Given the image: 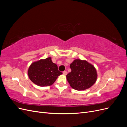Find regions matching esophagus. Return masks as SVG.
Returning <instances> with one entry per match:
<instances>
[{
  "label": "esophagus",
  "instance_id": "esophagus-1",
  "mask_svg": "<svg viewBox=\"0 0 127 127\" xmlns=\"http://www.w3.org/2000/svg\"><path fill=\"white\" fill-rule=\"evenodd\" d=\"M63 74H64V75H66L67 74V72L66 71H63Z\"/></svg>",
  "mask_w": 127,
  "mask_h": 127
}]
</instances>
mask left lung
I'll use <instances>...</instances> for the list:
<instances>
[{
    "label": "left lung",
    "instance_id": "left-lung-1",
    "mask_svg": "<svg viewBox=\"0 0 127 127\" xmlns=\"http://www.w3.org/2000/svg\"><path fill=\"white\" fill-rule=\"evenodd\" d=\"M70 72L66 76L70 86L77 91H83L93 86L97 79L96 70L86 60L76 59L70 64Z\"/></svg>",
    "mask_w": 127,
    "mask_h": 127
}]
</instances>
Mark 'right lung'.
<instances>
[{
	"label": "right lung",
	"mask_w": 127,
	"mask_h": 127,
	"mask_svg": "<svg viewBox=\"0 0 127 127\" xmlns=\"http://www.w3.org/2000/svg\"><path fill=\"white\" fill-rule=\"evenodd\" d=\"M62 74L58 70L57 65L52 63L51 57L33 63L28 69L30 80L42 87L52 85Z\"/></svg>",
	"instance_id": "right-lung-1"
}]
</instances>
